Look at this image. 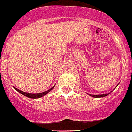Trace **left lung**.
<instances>
[{
    "mask_svg": "<svg viewBox=\"0 0 132 132\" xmlns=\"http://www.w3.org/2000/svg\"><path fill=\"white\" fill-rule=\"evenodd\" d=\"M88 95H91V97H95V98H99V97H105V96H106L107 95H109V94H103V95H91V94H88Z\"/></svg>",
    "mask_w": 132,
    "mask_h": 132,
    "instance_id": "1",
    "label": "left lung"
}]
</instances>
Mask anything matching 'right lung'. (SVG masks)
<instances>
[{
	"label": "right lung",
	"mask_w": 132,
	"mask_h": 132,
	"mask_svg": "<svg viewBox=\"0 0 132 132\" xmlns=\"http://www.w3.org/2000/svg\"><path fill=\"white\" fill-rule=\"evenodd\" d=\"M54 85L52 87V88H51L49 90H48V91H45V92H43V93H26V92H24V91H21V90L18 89L17 88H15V87H14V88H15V89H16V91H18L19 93H20L21 94L26 96V97H29V98H40V97H43L44 95H47L48 92H50V91H51V90L54 88Z\"/></svg>",
	"instance_id": "right-lung-1"
}]
</instances>
